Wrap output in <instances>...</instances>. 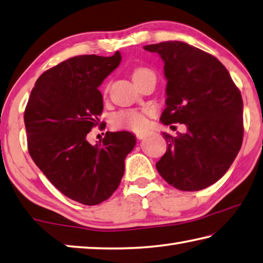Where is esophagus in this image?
<instances>
[{"label":"esophagus","mask_w":263,"mask_h":263,"mask_svg":"<svg viewBox=\"0 0 263 263\" xmlns=\"http://www.w3.org/2000/svg\"><path fill=\"white\" fill-rule=\"evenodd\" d=\"M146 136H148V133H140V134H136V137L139 140H143Z\"/></svg>","instance_id":"esophagus-1"}]
</instances>
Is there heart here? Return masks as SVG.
I'll use <instances>...</instances> for the list:
<instances>
[{
    "instance_id": "obj_1",
    "label": "heart",
    "mask_w": 263,
    "mask_h": 263,
    "mask_svg": "<svg viewBox=\"0 0 263 263\" xmlns=\"http://www.w3.org/2000/svg\"><path fill=\"white\" fill-rule=\"evenodd\" d=\"M154 73L148 68L139 67L132 73L133 81L136 82L148 75ZM151 112L149 109H124L115 113L112 117V124L117 128L129 129L133 132H141L148 124V118Z\"/></svg>"
}]
</instances>
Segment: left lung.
<instances>
[{
    "label": "left lung",
    "instance_id": "1",
    "mask_svg": "<svg viewBox=\"0 0 263 263\" xmlns=\"http://www.w3.org/2000/svg\"><path fill=\"white\" fill-rule=\"evenodd\" d=\"M164 61L166 108L160 121L183 123L187 133H163L166 153L156 164L170 185L200 191L219 180L242 144V98L219 60L182 41L144 46Z\"/></svg>",
    "mask_w": 263,
    "mask_h": 263
}]
</instances>
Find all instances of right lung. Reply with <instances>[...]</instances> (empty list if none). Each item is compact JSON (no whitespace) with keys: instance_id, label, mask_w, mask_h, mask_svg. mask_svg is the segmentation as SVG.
<instances>
[{"instance_id":"right-lung-1","label":"right lung","mask_w":263,"mask_h":263,"mask_svg":"<svg viewBox=\"0 0 263 263\" xmlns=\"http://www.w3.org/2000/svg\"><path fill=\"white\" fill-rule=\"evenodd\" d=\"M120 62L117 52L57 64L36 80L24 112L33 162L63 195L85 205L99 204L117 191L124 159L136 144L124 130L107 132L96 145L86 140L104 108L98 86Z\"/></svg>"}]
</instances>
